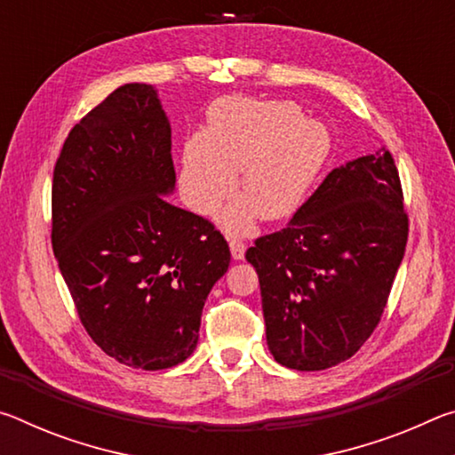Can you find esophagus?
I'll use <instances>...</instances> for the list:
<instances>
[{"mask_svg": "<svg viewBox=\"0 0 455 455\" xmlns=\"http://www.w3.org/2000/svg\"><path fill=\"white\" fill-rule=\"evenodd\" d=\"M228 246H230V255H233L235 260H241L244 257L246 244L243 241H236V238H228Z\"/></svg>", "mask_w": 455, "mask_h": 455, "instance_id": "esophagus-1", "label": "esophagus"}]
</instances>
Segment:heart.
Instances as JSON below:
<instances>
[{"mask_svg": "<svg viewBox=\"0 0 455 455\" xmlns=\"http://www.w3.org/2000/svg\"><path fill=\"white\" fill-rule=\"evenodd\" d=\"M331 152V134L289 100L225 98L209 110L206 132L182 144L179 190L192 212L209 217L233 195L241 171L244 196L220 214L233 235L259 217L281 220L305 204Z\"/></svg>", "mask_w": 455, "mask_h": 455, "instance_id": "1", "label": "heart"}]
</instances>
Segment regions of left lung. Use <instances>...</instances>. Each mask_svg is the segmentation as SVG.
Segmentation results:
<instances>
[{
    "label": "left lung",
    "mask_w": 455,
    "mask_h": 455,
    "mask_svg": "<svg viewBox=\"0 0 455 455\" xmlns=\"http://www.w3.org/2000/svg\"><path fill=\"white\" fill-rule=\"evenodd\" d=\"M399 172L381 148L331 171L284 228L246 251L276 363L321 371L379 323L407 243Z\"/></svg>",
    "instance_id": "8db88e82"
}]
</instances>
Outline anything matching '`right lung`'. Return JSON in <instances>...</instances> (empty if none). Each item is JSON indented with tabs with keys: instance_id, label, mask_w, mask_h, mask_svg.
Returning <instances> with one entry per match:
<instances>
[{
	"instance_id": "1",
	"label": "right lung",
	"mask_w": 455,
	"mask_h": 455,
	"mask_svg": "<svg viewBox=\"0 0 455 455\" xmlns=\"http://www.w3.org/2000/svg\"><path fill=\"white\" fill-rule=\"evenodd\" d=\"M171 122L148 84H124L68 134L53 168L52 246L88 335L146 371L188 359L230 263L217 228L172 195Z\"/></svg>"
}]
</instances>
